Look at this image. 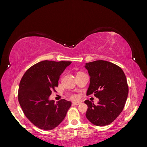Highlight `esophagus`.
<instances>
[{
  "mask_svg": "<svg viewBox=\"0 0 147 147\" xmlns=\"http://www.w3.org/2000/svg\"><path fill=\"white\" fill-rule=\"evenodd\" d=\"M80 104V102H73V103H72V104H73L74 105H79Z\"/></svg>",
  "mask_w": 147,
  "mask_h": 147,
  "instance_id": "esophagus-1",
  "label": "esophagus"
}]
</instances>
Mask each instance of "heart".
Here are the masks:
<instances>
[{
  "mask_svg": "<svg viewBox=\"0 0 147 147\" xmlns=\"http://www.w3.org/2000/svg\"><path fill=\"white\" fill-rule=\"evenodd\" d=\"M70 97H71V99H73V100H77L78 99V96L77 95H75V94L72 95L70 96Z\"/></svg>",
  "mask_w": 147,
  "mask_h": 147,
  "instance_id": "heart-1",
  "label": "heart"
}]
</instances>
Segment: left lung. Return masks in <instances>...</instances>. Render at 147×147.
<instances>
[{"instance_id": "left-lung-1", "label": "left lung", "mask_w": 147, "mask_h": 147, "mask_svg": "<svg viewBox=\"0 0 147 147\" xmlns=\"http://www.w3.org/2000/svg\"><path fill=\"white\" fill-rule=\"evenodd\" d=\"M90 76L87 96L94 94L99 99L97 105L84 101L88 105L86 118L91 123L104 126L112 123L123 111L129 92L126 75L117 65L99 60L86 63Z\"/></svg>"}]
</instances>
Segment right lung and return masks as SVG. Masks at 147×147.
<instances>
[{"label":"right lung","mask_w":147,"mask_h":147,"mask_svg":"<svg viewBox=\"0 0 147 147\" xmlns=\"http://www.w3.org/2000/svg\"><path fill=\"white\" fill-rule=\"evenodd\" d=\"M72 62L43 61L27 70L19 86V103L25 116L34 125L51 130L63 121L72 103L61 99L49 100L58 86L60 75Z\"/></svg>","instance_id":"obj_1"}]
</instances>
